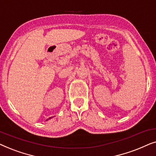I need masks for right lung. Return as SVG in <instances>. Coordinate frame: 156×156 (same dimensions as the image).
Listing matches in <instances>:
<instances>
[{"mask_svg": "<svg viewBox=\"0 0 156 156\" xmlns=\"http://www.w3.org/2000/svg\"><path fill=\"white\" fill-rule=\"evenodd\" d=\"M51 118H52V117H50V118H49V119H51ZM48 119H47V121H48Z\"/></svg>", "mask_w": 156, "mask_h": 156, "instance_id": "right-lung-1", "label": "right lung"}]
</instances>
